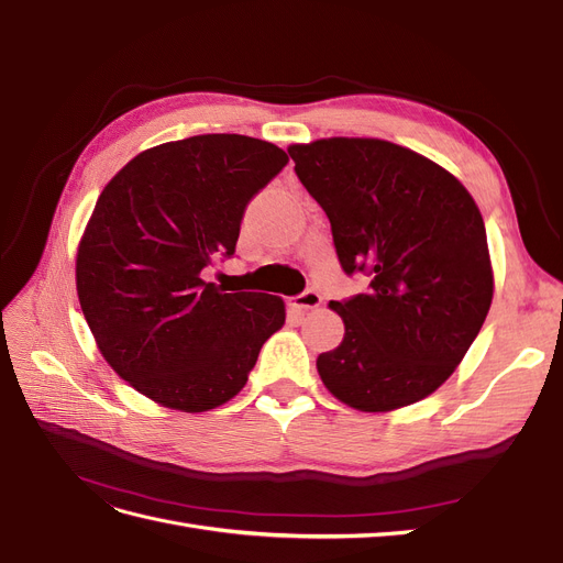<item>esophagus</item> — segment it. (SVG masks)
<instances>
[{"label":"esophagus","instance_id":"34e87169","mask_svg":"<svg viewBox=\"0 0 563 563\" xmlns=\"http://www.w3.org/2000/svg\"><path fill=\"white\" fill-rule=\"evenodd\" d=\"M321 305V296L314 291V288H305L300 296L294 298V308L298 310H317Z\"/></svg>","mask_w":563,"mask_h":563}]
</instances>
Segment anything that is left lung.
Masks as SVG:
<instances>
[{
	"instance_id": "left-lung-1",
	"label": "left lung",
	"mask_w": 563,
	"mask_h": 563,
	"mask_svg": "<svg viewBox=\"0 0 563 563\" xmlns=\"http://www.w3.org/2000/svg\"><path fill=\"white\" fill-rule=\"evenodd\" d=\"M296 176L329 216L340 267L366 294L331 300L343 343L317 356L331 395L360 411L416 404L479 335L493 298L484 218L449 172L376 139L291 145Z\"/></svg>"
}]
</instances>
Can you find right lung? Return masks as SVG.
Instances as JSON below:
<instances>
[{"mask_svg": "<svg viewBox=\"0 0 563 563\" xmlns=\"http://www.w3.org/2000/svg\"><path fill=\"white\" fill-rule=\"evenodd\" d=\"M286 164L267 141L207 133L141 152L100 192L77 296L106 362L152 401L185 413L230 401L282 329V298L225 294L201 269L232 258L249 201Z\"/></svg>", "mask_w": 563, "mask_h": 563, "instance_id": "add662e5", "label": "right lung"}]
</instances>
